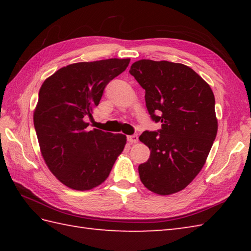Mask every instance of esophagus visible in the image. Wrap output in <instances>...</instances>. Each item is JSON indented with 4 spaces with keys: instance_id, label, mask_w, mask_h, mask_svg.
Masks as SVG:
<instances>
[{
    "instance_id": "34e87169",
    "label": "esophagus",
    "mask_w": 251,
    "mask_h": 251,
    "mask_svg": "<svg viewBox=\"0 0 251 251\" xmlns=\"http://www.w3.org/2000/svg\"><path fill=\"white\" fill-rule=\"evenodd\" d=\"M127 140L129 143H137L138 142V136L137 135H131L127 137Z\"/></svg>"
}]
</instances>
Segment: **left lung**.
I'll list each match as a JSON object with an SVG mask.
<instances>
[{"label": "left lung", "mask_w": 251, "mask_h": 251, "mask_svg": "<svg viewBox=\"0 0 251 251\" xmlns=\"http://www.w3.org/2000/svg\"><path fill=\"white\" fill-rule=\"evenodd\" d=\"M129 73L146 89V104L158 131H143L139 140L151 151L139 165L148 190L170 195L186 188L201 170L214 143L218 121L215 96L199 74L182 63L141 59Z\"/></svg>", "instance_id": "left-lung-1"}]
</instances>
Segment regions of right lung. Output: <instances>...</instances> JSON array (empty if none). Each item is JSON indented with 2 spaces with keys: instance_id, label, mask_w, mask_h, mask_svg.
I'll list each match as a JSON object with an SVG mask.
<instances>
[{
  "instance_id": "add662e5",
  "label": "right lung",
  "mask_w": 251,
  "mask_h": 251,
  "mask_svg": "<svg viewBox=\"0 0 251 251\" xmlns=\"http://www.w3.org/2000/svg\"><path fill=\"white\" fill-rule=\"evenodd\" d=\"M130 59L77 62L63 67L42 84L33 113L40 150L52 175L77 191L104 182L126 145V136L94 128L92 116L103 89Z\"/></svg>"
}]
</instances>
